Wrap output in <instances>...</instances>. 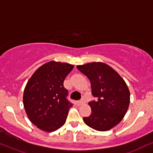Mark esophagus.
Here are the masks:
<instances>
[{
	"label": "esophagus",
	"mask_w": 153,
	"mask_h": 153,
	"mask_svg": "<svg viewBox=\"0 0 153 153\" xmlns=\"http://www.w3.org/2000/svg\"><path fill=\"white\" fill-rule=\"evenodd\" d=\"M75 103H76V105H82V101H81V100H78V101H76V102H75Z\"/></svg>",
	"instance_id": "obj_1"
}]
</instances>
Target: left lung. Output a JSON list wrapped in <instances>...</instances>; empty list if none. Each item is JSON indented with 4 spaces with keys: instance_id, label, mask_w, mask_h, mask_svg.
<instances>
[{
    "instance_id": "8db88e82",
    "label": "left lung",
    "mask_w": 153,
    "mask_h": 153,
    "mask_svg": "<svg viewBox=\"0 0 153 153\" xmlns=\"http://www.w3.org/2000/svg\"><path fill=\"white\" fill-rule=\"evenodd\" d=\"M77 68L91 81V114L83 117L87 126L97 131H107L120 123L127 113L130 94L126 82L113 68L104 62H93Z\"/></svg>"
}]
</instances>
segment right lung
<instances>
[{"label":"right lung","mask_w":153,"mask_h":153,"mask_svg":"<svg viewBox=\"0 0 153 153\" xmlns=\"http://www.w3.org/2000/svg\"><path fill=\"white\" fill-rule=\"evenodd\" d=\"M73 65L56 61L43 64L35 71L25 85L23 105L33 124L45 132H53L65 124L69 108L65 78Z\"/></svg>","instance_id":"add662e5"}]
</instances>
